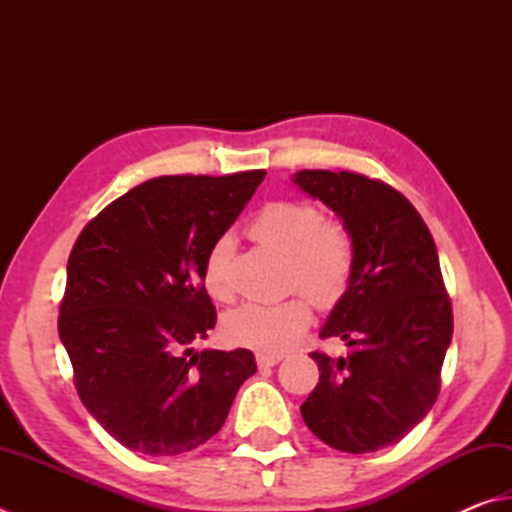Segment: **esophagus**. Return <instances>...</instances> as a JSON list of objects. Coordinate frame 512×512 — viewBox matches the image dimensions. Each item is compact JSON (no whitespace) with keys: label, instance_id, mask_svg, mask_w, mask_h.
<instances>
[{"label":"esophagus","instance_id":"esophagus-1","mask_svg":"<svg viewBox=\"0 0 512 512\" xmlns=\"http://www.w3.org/2000/svg\"><path fill=\"white\" fill-rule=\"evenodd\" d=\"M283 356L281 354H267V352H258L256 354V363L260 365V368H272V365L281 363Z\"/></svg>","mask_w":512,"mask_h":512}]
</instances>
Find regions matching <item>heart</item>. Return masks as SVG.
I'll list each match as a JSON object with an SVG mask.
<instances>
[{
	"label": "heart",
	"instance_id": "heart-1",
	"mask_svg": "<svg viewBox=\"0 0 512 512\" xmlns=\"http://www.w3.org/2000/svg\"><path fill=\"white\" fill-rule=\"evenodd\" d=\"M258 243L287 258V287L303 289L314 303L330 307L345 294L354 272V240L339 218L321 216L312 202L274 200L247 227ZM231 240L218 238L202 263V287L218 303L234 298L229 278ZM312 323V305L304 294L281 303H245L225 314L229 341L278 354L292 347Z\"/></svg>",
	"mask_w": 512,
	"mask_h": 512
}]
</instances>
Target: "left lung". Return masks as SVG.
<instances>
[{"instance_id":"left-lung-1","label":"left lung","mask_w":512,"mask_h":512,"mask_svg":"<svg viewBox=\"0 0 512 512\" xmlns=\"http://www.w3.org/2000/svg\"><path fill=\"white\" fill-rule=\"evenodd\" d=\"M294 182L343 218L354 272L321 339L347 356L312 352L318 385L301 406L314 435L363 455L401 441L435 406L452 305L435 240L412 202L388 182L354 171H298Z\"/></svg>"}]
</instances>
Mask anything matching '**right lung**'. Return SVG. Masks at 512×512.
Masks as SVG:
<instances>
[{"mask_svg": "<svg viewBox=\"0 0 512 512\" xmlns=\"http://www.w3.org/2000/svg\"><path fill=\"white\" fill-rule=\"evenodd\" d=\"M263 178V169L151 178L77 236L57 327L77 394L124 448L173 457L202 446L256 372L243 347L191 345L216 325L205 256Z\"/></svg>", "mask_w": 512, "mask_h": 512, "instance_id": "right-lung-1", "label": "right lung"}]
</instances>
